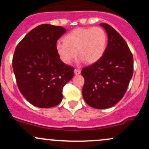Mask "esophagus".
<instances>
[{
    "instance_id": "obj_1",
    "label": "esophagus",
    "mask_w": 149,
    "mask_h": 149,
    "mask_svg": "<svg viewBox=\"0 0 149 149\" xmlns=\"http://www.w3.org/2000/svg\"><path fill=\"white\" fill-rule=\"evenodd\" d=\"M81 73V70H78V69H75L74 70V74L75 75H79Z\"/></svg>"
}]
</instances>
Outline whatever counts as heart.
<instances>
[{"label":"heart","mask_w":149,"mask_h":149,"mask_svg":"<svg viewBox=\"0 0 149 149\" xmlns=\"http://www.w3.org/2000/svg\"><path fill=\"white\" fill-rule=\"evenodd\" d=\"M107 46L104 30L99 26L76 28L66 34L63 42H57L55 50L63 63L70 64L79 55L81 61L94 64L102 58Z\"/></svg>","instance_id":"b5f03b06"}]
</instances>
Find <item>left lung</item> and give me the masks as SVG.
Returning a JSON list of instances; mask_svg holds the SVG:
<instances>
[{
	"instance_id": "1",
	"label": "left lung",
	"mask_w": 149,
	"mask_h": 149,
	"mask_svg": "<svg viewBox=\"0 0 149 149\" xmlns=\"http://www.w3.org/2000/svg\"><path fill=\"white\" fill-rule=\"evenodd\" d=\"M107 34L108 43L102 58L84 68L82 94L95 109H107L120 102L125 94L133 73V58L120 34L107 24H100Z\"/></svg>"
}]
</instances>
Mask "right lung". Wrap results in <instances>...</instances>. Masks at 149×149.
<instances>
[{
  "label": "right lung",
  "instance_id": "1",
  "mask_svg": "<svg viewBox=\"0 0 149 149\" xmlns=\"http://www.w3.org/2000/svg\"><path fill=\"white\" fill-rule=\"evenodd\" d=\"M65 28L44 24L33 29L15 49L13 69L22 95L34 106L50 108L63 100L62 89L73 77V70L55 50Z\"/></svg>",
  "mask_w": 149,
  "mask_h": 149
}]
</instances>
